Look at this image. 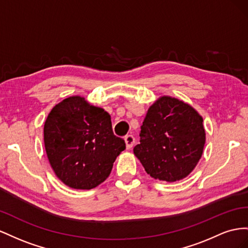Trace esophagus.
Wrapping results in <instances>:
<instances>
[{
  "label": "esophagus",
  "mask_w": 248,
  "mask_h": 248,
  "mask_svg": "<svg viewBox=\"0 0 248 248\" xmlns=\"http://www.w3.org/2000/svg\"><path fill=\"white\" fill-rule=\"evenodd\" d=\"M124 142H125V146L128 150H130V148L133 147L134 143H135V138H134L133 135H128L124 137Z\"/></svg>",
  "instance_id": "34e87169"
}]
</instances>
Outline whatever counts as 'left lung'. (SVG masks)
<instances>
[{"label": "left lung", "mask_w": 248, "mask_h": 248, "mask_svg": "<svg viewBox=\"0 0 248 248\" xmlns=\"http://www.w3.org/2000/svg\"><path fill=\"white\" fill-rule=\"evenodd\" d=\"M202 122L189 104L168 95L159 97L148 108L140 143L134 147L147 174L172 183L192 172L206 143Z\"/></svg>", "instance_id": "1"}]
</instances>
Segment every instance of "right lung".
Listing matches in <instances>:
<instances>
[{
  "mask_svg": "<svg viewBox=\"0 0 248 248\" xmlns=\"http://www.w3.org/2000/svg\"><path fill=\"white\" fill-rule=\"evenodd\" d=\"M44 140L57 178L81 190L95 188L107 179L125 148L124 139L112 131L109 113L79 95L65 98L48 113Z\"/></svg>",
  "mask_w": 248,
  "mask_h": 248,
  "instance_id": "obj_1",
  "label": "right lung"
}]
</instances>
